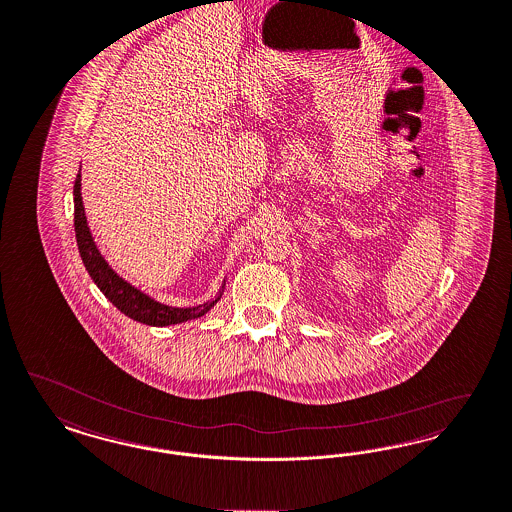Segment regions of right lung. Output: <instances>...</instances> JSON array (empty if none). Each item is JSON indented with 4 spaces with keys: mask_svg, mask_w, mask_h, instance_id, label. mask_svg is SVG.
Wrapping results in <instances>:
<instances>
[{
    "mask_svg": "<svg viewBox=\"0 0 512 512\" xmlns=\"http://www.w3.org/2000/svg\"><path fill=\"white\" fill-rule=\"evenodd\" d=\"M73 202H75V219H73L75 238H77L83 265L89 270L90 278L100 287V291L123 312L124 316L145 325L164 327V325H174L187 319L200 318L219 300L215 299L213 302L194 306V308H172L143 295L140 289L132 287L130 283L124 282L123 278H119L94 246V240L90 236L89 225H87V217H85L83 200H81V172L75 177Z\"/></svg>",
    "mask_w": 512,
    "mask_h": 512,
    "instance_id": "add662e5",
    "label": "right lung"
}]
</instances>
